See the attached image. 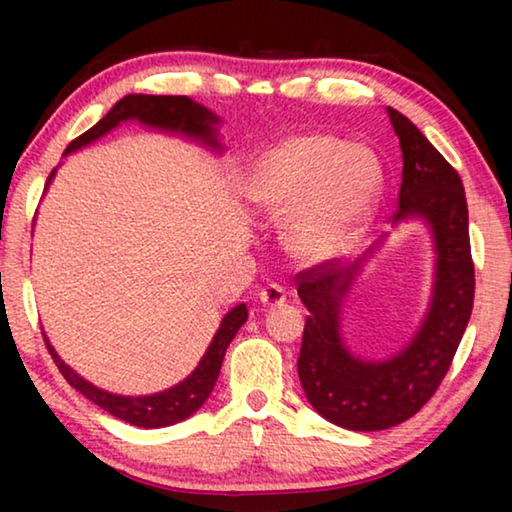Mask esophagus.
<instances>
[{"instance_id":"1","label":"esophagus","mask_w":512,"mask_h":512,"mask_svg":"<svg viewBox=\"0 0 512 512\" xmlns=\"http://www.w3.org/2000/svg\"><path fill=\"white\" fill-rule=\"evenodd\" d=\"M259 302H262V307H266V309L280 307L287 302V291H284L280 284H268L266 289L259 291Z\"/></svg>"}]
</instances>
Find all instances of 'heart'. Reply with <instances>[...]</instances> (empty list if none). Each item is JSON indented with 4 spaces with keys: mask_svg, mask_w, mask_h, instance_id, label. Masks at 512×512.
I'll use <instances>...</instances> for the list:
<instances>
[{
    "mask_svg": "<svg viewBox=\"0 0 512 512\" xmlns=\"http://www.w3.org/2000/svg\"><path fill=\"white\" fill-rule=\"evenodd\" d=\"M381 194L377 155L361 144L307 131L262 151L244 178L246 201L282 216L284 244L302 264L339 262L357 248Z\"/></svg>",
    "mask_w": 512,
    "mask_h": 512,
    "instance_id": "obj_1",
    "label": "heart"
}]
</instances>
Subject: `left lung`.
<instances>
[{
  "mask_svg": "<svg viewBox=\"0 0 512 512\" xmlns=\"http://www.w3.org/2000/svg\"><path fill=\"white\" fill-rule=\"evenodd\" d=\"M402 149V187L393 228L422 223L433 250L431 296L411 341L384 359H366L345 345L343 302L388 235L357 262L298 275V296L309 316L298 377L309 404L336 427L381 431L418 413L436 393L461 343L474 302V264L467 201L458 173L402 112L386 108Z\"/></svg>",
  "mask_w": 512,
  "mask_h": 512,
  "instance_id": "obj_1",
  "label": "left lung"
}]
</instances>
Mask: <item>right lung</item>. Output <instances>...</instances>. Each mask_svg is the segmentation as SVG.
Instances as JSON below:
<instances>
[{
	"label": "right lung",
	"mask_w": 512,
	"mask_h": 512,
	"mask_svg": "<svg viewBox=\"0 0 512 512\" xmlns=\"http://www.w3.org/2000/svg\"><path fill=\"white\" fill-rule=\"evenodd\" d=\"M126 121H137V124L151 128V131L183 137V140L196 142L198 146H203V149L216 155H221L225 151V144L221 142L219 135L221 117L210 108L201 106V103H196L189 97L126 94V97L119 99L115 106L108 110V115L99 119L90 131L76 137V140L65 149V155L81 151L83 146L94 144L101 140L103 135L115 131L121 124H126ZM54 176L56 169L51 171L45 192L49 189ZM246 320L248 307L244 302L232 307L228 314L221 318V325L216 329L212 343L207 345L201 361H198V366L189 372L183 381H178L176 386L164 388V391L151 395H119L103 391V388L94 386L92 381L81 377L72 366H67V363L58 357L54 345L49 343L47 334L42 336H45L51 357H54L58 370L63 372V377L69 381V386H74L76 391L88 397L90 402L101 406L103 411H108L119 420L135 424V427L142 429H160L187 420L189 415H194L207 402V397L214 391L216 379H219L225 350H228L230 341L235 339L239 327L244 325Z\"/></svg>",
	"instance_id": "add662e5"
}]
</instances>
